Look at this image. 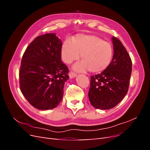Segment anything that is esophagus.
Listing matches in <instances>:
<instances>
[{"label":"esophagus","mask_w":150,"mask_h":150,"mask_svg":"<svg viewBox=\"0 0 150 150\" xmlns=\"http://www.w3.org/2000/svg\"><path fill=\"white\" fill-rule=\"evenodd\" d=\"M69 78L72 79V78H75V77L77 76V74L76 73H74V72H73L70 71L69 73Z\"/></svg>","instance_id":"obj_1"}]
</instances>
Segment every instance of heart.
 Wrapping results in <instances>:
<instances>
[{
	"label": "heart",
	"mask_w": 150,
	"mask_h": 150,
	"mask_svg": "<svg viewBox=\"0 0 150 150\" xmlns=\"http://www.w3.org/2000/svg\"><path fill=\"white\" fill-rule=\"evenodd\" d=\"M63 61L70 64L78 59L81 54V61L74 66L77 71L89 70L93 73L101 72L110 65L112 57L110 43L94 35L77 34L71 41L66 40L61 46Z\"/></svg>",
	"instance_id": "1"
}]
</instances>
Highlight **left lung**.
I'll list each match as a JSON object with an SVG mask.
<instances>
[{"label":"left lung","instance_id":"8db88e82","mask_svg":"<svg viewBox=\"0 0 150 150\" xmlns=\"http://www.w3.org/2000/svg\"><path fill=\"white\" fill-rule=\"evenodd\" d=\"M114 54L111 63L101 74L91 76L89 100L100 110L116 106L128 93L132 62L126 48L116 37L112 38Z\"/></svg>","mask_w":150,"mask_h":150}]
</instances>
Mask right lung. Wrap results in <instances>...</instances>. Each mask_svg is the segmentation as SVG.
<instances>
[{
    "mask_svg": "<svg viewBox=\"0 0 150 150\" xmlns=\"http://www.w3.org/2000/svg\"><path fill=\"white\" fill-rule=\"evenodd\" d=\"M62 42L54 33L35 38L23 54L19 71L22 93L34 108L47 110L61 101L69 69L61 61Z\"/></svg>",
    "mask_w": 150,
    "mask_h": 150,
    "instance_id": "obj_1",
    "label": "right lung"
}]
</instances>
